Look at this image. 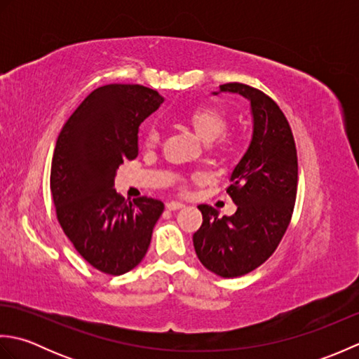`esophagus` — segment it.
I'll return each mask as SVG.
<instances>
[{"label": "esophagus", "mask_w": 359, "mask_h": 359, "mask_svg": "<svg viewBox=\"0 0 359 359\" xmlns=\"http://www.w3.org/2000/svg\"><path fill=\"white\" fill-rule=\"evenodd\" d=\"M185 205L184 203H180V202H168L166 203V208L170 210V211H177V210H180V208H184Z\"/></svg>", "instance_id": "obj_1"}]
</instances>
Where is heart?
Returning <instances> with one entry per match:
<instances>
[{"mask_svg": "<svg viewBox=\"0 0 359 359\" xmlns=\"http://www.w3.org/2000/svg\"><path fill=\"white\" fill-rule=\"evenodd\" d=\"M187 121L191 126L194 134L205 143L215 142L228 128V118L225 112L220 111L219 108H215V106H201V108H197L189 114ZM142 140L149 148L156 147L160 140L158 129L156 126L144 129ZM225 144L226 142H220L217 148H225Z\"/></svg>", "mask_w": 359, "mask_h": 359, "instance_id": "1", "label": "heart"}]
</instances>
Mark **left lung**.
Segmentation results:
<instances>
[{
	"instance_id": "left-lung-1",
	"label": "left lung",
	"mask_w": 359,
	"mask_h": 359,
	"mask_svg": "<svg viewBox=\"0 0 359 359\" xmlns=\"http://www.w3.org/2000/svg\"><path fill=\"white\" fill-rule=\"evenodd\" d=\"M220 93L250 102L253 137L226 188L238 210L220 219L217 210L199 205L203 222L193 243L205 269L238 278L262 265L287 231L296 201L297 156L292 128L269 95L242 83H226Z\"/></svg>"
}]
</instances>
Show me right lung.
<instances>
[{
	"instance_id": "right-lung-1",
	"label": "right lung",
	"mask_w": 359,
	"mask_h": 359,
	"mask_svg": "<svg viewBox=\"0 0 359 359\" xmlns=\"http://www.w3.org/2000/svg\"><path fill=\"white\" fill-rule=\"evenodd\" d=\"M163 103L140 85L93 90L60 133L50 166L57 219L75 250L112 276L142 262L165 205L152 197L126 201L114 189L125 160L139 154V126Z\"/></svg>"
}]
</instances>
